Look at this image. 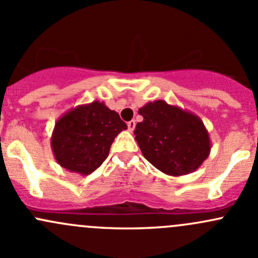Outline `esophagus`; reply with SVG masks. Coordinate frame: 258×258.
<instances>
[{"label": "esophagus", "instance_id": "34e87169", "mask_svg": "<svg viewBox=\"0 0 258 258\" xmlns=\"http://www.w3.org/2000/svg\"><path fill=\"white\" fill-rule=\"evenodd\" d=\"M127 127H128V131H134L135 130V127H136V121H134V119H132V121H130L128 123H127Z\"/></svg>", "mask_w": 258, "mask_h": 258}]
</instances>
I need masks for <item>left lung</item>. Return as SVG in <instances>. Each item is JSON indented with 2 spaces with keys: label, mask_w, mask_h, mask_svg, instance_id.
<instances>
[{
  "label": "left lung",
  "mask_w": 258,
  "mask_h": 258,
  "mask_svg": "<svg viewBox=\"0 0 258 258\" xmlns=\"http://www.w3.org/2000/svg\"><path fill=\"white\" fill-rule=\"evenodd\" d=\"M144 121L135 128L146 160L168 176L195 172L211 152L210 135L197 114L166 101L147 102L139 110Z\"/></svg>",
  "instance_id": "obj_1"
}]
</instances>
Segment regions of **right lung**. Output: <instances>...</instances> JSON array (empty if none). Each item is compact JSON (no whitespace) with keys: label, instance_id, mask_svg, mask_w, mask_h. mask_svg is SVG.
Instances as JSON below:
<instances>
[{"label":"right lung","instance_id":"right-lung-1","mask_svg":"<svg viewBox=\"0 0 258 258\" xmlns=\"http://www.w3.org/2000/svg\"><path fill=\"white\" fill-rule=\"evenodd\" d=\"M127 130L116 111L100 101L80 105L54 124L51 147L61 167L87 176L107 158L114 137Z\"/></svg>","mask_w":258,"mask_h":258}]
</instances>
